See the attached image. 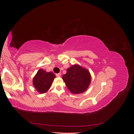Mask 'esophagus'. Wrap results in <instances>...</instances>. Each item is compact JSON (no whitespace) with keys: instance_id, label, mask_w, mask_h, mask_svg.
Returning a JSON list of instances; mask_svg holds the SVG:
<instances>
[{"instance_id":"obj_1","label":"esophagus","mask_w":134,"mask_h":134,"mask_svg":"<svg viewBox=\"0 0 134 134\" xmlns=\"http://www.w3.org/2000/svg\"><path fill=\"white\" fill-rule=\"evenodd\" d=\"M56 76H58V77H60L61 76V73H58V74H56Z\"/></svg>"}]
</instances>
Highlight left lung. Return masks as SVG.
<instances>
[{
	"label": "left lung",
	"mask_w": 134,
	"mask_h": 134,
	"mask_svg": "<svg viewBox=\"0 0 134 134\" xmlns=\"http://www.w3.org/2000/svg\"><path fill=\"white\" fill-rule=\"evenodd\" d=\"M62 78L68 90L73 94H79L86 91L91 83V74L87 69L74 65L67 69Z\"/></svg>",
	"instance_id": "8db88e82"
}]
</instances>
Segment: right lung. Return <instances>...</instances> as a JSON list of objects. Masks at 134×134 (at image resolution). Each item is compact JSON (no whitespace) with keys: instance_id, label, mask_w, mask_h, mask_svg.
<instances>
[{"instance_id":"right-lung-1","label":"right lung","mask_w":134,"mask_h":134,"mask_svg":"<svg viewBox=\"0 0 134 134\" xmlns=\"http://www.w3.org/2000/svg\"><path fill=\"white\" fill-rule=\"evenodd\" d=\"M55 78V75L53 72H47L43 69H40L34 78V86L38 92L44 93L50 89Z\"/></svg>"}]
</instances>
